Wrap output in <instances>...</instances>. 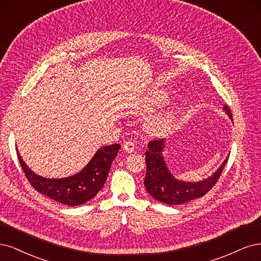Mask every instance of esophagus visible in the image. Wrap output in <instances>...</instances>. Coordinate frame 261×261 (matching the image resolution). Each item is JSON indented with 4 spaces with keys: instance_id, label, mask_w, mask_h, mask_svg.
<instances>
[{
    "instance_id": "34e87169",
    "label": "esophagus",
    "mask_w": 261,
    "mask_h": 261,
    "mask_svg": "<svg viewBox=\"0 0 261 261\" xmlns=\"http://www.w3.org/2000/svg\"><path fill=\"white\" fill-rule=\"evenodd\" d=\"M134 148H136V144L132 141H125L122 145V149L125 153H132Z\"/></svg>"
}]
</instances>
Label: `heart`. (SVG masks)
Returning <instances> with one entry per match:
<instances>
[{"instance_id":"b5f03b06","label":"heart","mask_w":261,"mask_h":261,"mask_svg":"<svg viewBox=\"0 0 261 261\" xmlns=\"http://www.w3.org/2000/svg\"><path fill=\"white\" fill-rule=\"evenodd\" d=\"M168 100H169V95L166 92L155 90L148 93L144 98H142L137 108L140 113H152L155 109L165 105ZM176 117H178V114L175 111H168L163 114L155 115L146 120L145 130L155 137L165 136L174 128Z\"/></svg>"}]
</instances>
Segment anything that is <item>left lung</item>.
Returning <instances> with one entry per match:
<instances>
[{"label":"left lung","instance_id":"1","mask_svg":"<svg viewBox=\"0 0 261 261\" xmlns=\"http://www.w3.org/2000/svg\"><path fill=\"white\" fill-rule=\"evenodd\" d=\"M225 114L232 118V113L229 106L224 105ZM166 147L165 140H153L148 143L145 153L146 174L144 186L148 194L155 199L168 205H180L190 200L204 196L220 178L223 168L228 162L224 159L221 166L209 178L198 182H186L178 180L171 174L167 167L163 152Z\"/></svg>","mask_w":261,"mask_h":261}]
</instances>
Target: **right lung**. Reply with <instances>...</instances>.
<instances>
[{"mask_svg":"<svg viewBox=\"0 0 261 261\" xmlns=\"http://www.w3.org/2000/svg\"><path fill=\"white\" fill-rule=\"evenodd\" d=\"M119 149L120 145L117 143L100 147L81 171L61 179H47L38 175L29 169L18 150L17 156L28 181L38 192L61 204L79 206L93 198L102 190Z\"/></svg>","mask_w":261,"mask_h":261,"instance_id":"right-lung-1","label":"right lung"}]
</instances>
